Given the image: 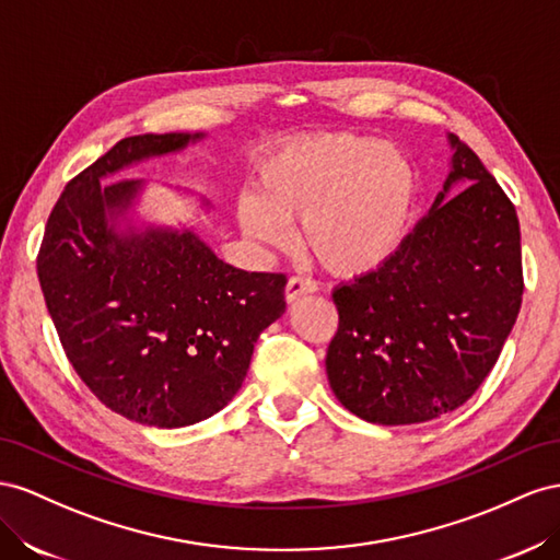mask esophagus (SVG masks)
Listing matches in <instances>:
<instances>
[{
	"label": "esophagus",
	"instance_id": "esophagus-1",
	"mask_svg": "<svg viewBox=\"0 0 560 560\" xmlns=\"http://www.w3.org/2000/svg\"><path fill=\"white\" fill-rule=\"evenodd\" d=\"M314 291H316V283L312 279H307V277H291L289 283H285V300L295 302L302 295H310Z\"/></svg>",
	"mask_w": 560,
	"mask_h": 560
}]
</instances>
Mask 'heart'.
<instances>
[{
	"label": "heart",
	"instance_id": "heart-1",
	"mask_svg": "<svg viewBox=\"0 0 560 560\" xmlns=\"http://www.w3.org/2000/svg\"><path fill=\"white\" fill-rule=\"evenodd\" d=\"M420 199L418 168L392 145L357 133H318L262 159L238 225L267 248L291 244V222L314 258L338 275L385 265L406 244Z\"/></svg>",
	"mask_w": 560,
	"mask_h": 560
}]
</instances>
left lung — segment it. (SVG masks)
<instances>
[{
	"label": "left lung",
	"mask_w": 560,
	"mask_h": 560,
	"mask_svg": "<svg viewBox=\"0 0 560 560\" xmlns=\"http://www.w3.org/2000/svg\"><path fill=\"white\" fill-rule=\"evenodd\" d=\"M429 213L385 265L332 291L326 373L373 424H418L467 404L498 363L523 295L514 203L457 136ZM455 182H465L447 197Z\"/></svg>",
	"instance_id": "8db88e82"
}]
</instances>
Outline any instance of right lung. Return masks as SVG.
Wrapping results in <instances>:
<instances>
[{
  "label": "right lung",
  "instance_id": "1",
  "mask_svg": "<svg viewBox=\"0 0 560 560\" xmlns=\"http://www.w3.org/2000/svg\"><path fill=\"white\" fill-rule=\"evenodd\" d=\"M199 138L119 140L62 189L37 255L46 307L77 375L109 410L162 429L225 408L253 345L285 312V275L222 262L191 230H115L142 180L101 178Z\"/></svg>",
  "mask_w": 560,
  "mask_h": 560
}]
</instances>
